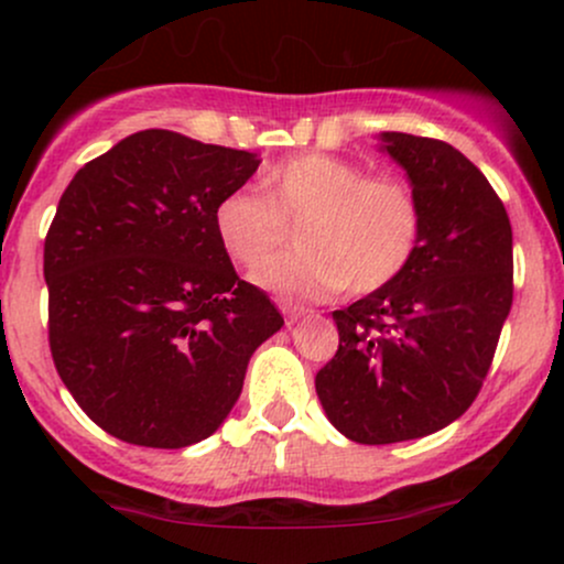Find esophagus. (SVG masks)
I'll return each mask as SVG.
<instances>
[{"instance_id":"esophagus-1","label":"esophagus","mask_w":564,"mask_h":564,"mask_svg":"<svg viewBox=\"0 0 564 564\" xmlns=\"http://www.w3.org/2000/svg\"><path fill=\"white\" fill-rule=\"evenodd\" d=\"M281 310H283V318H286V326H294L296 321H302L304 315H310L307 307H300V304H289V302H283Z\"/></svg>"}]
</instances>
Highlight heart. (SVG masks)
I'll return each instance as SVG.
<instances>
[{"instance_id": "b5f03b06", "label": "heart", "mask_w": 564, "mask_h": 564, "mask_svg": "<svg viewBox=\"0 0 564 564\" xmlns=\"http://www.w3.org/2000/svg\"><path fill=\"white\" fill-rule=\"evenodd\" d=\"M254 191L217 200L215 236L230 260L251 268L302 218L301 249L257 265L251 283L291 300H323L334 291H377L413 260L422 209L408 183L390 174L368 177L355 161L332 153H296L268 166Z\"/></svg>"}]
</instances>
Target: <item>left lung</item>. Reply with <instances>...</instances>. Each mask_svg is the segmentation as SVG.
Listing matches in <instances>:
<instances>
[{"label": "left lung", "mask_w": 564, "mask_h": 564, "mask_svg": "<svg viewBox=\"0 0 564 564\" xmlns=\"http://www.w3.org/2000/svg\"><path fill=\"white\" fill-rule=\"evenodd\" d=\"M422 209L408 268L345 310L339 349L315 392L341 435L364 445L416 440L456 422L480 392L511 310V225L501 198L443 140L381 132Z\"/></svg>", "instance_id": "obj_1"}]
</instances>
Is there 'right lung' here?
I'll use <instances>...</instances> for the list:
<instances>
[{"instance_id":"1","label":"right lung","mask_w":564,"mask_h":564,"mask_svg":"<svg viewBox=\"0 0 564 564\" xmlns=\"http://www.w3.org/2000/svg\"><path fill=\"white\" fill-rule=\"evenodd\" d=\"M249 151L142 129L74 174L44 241L50 349L108 435L185 448L217 432L254 349L283 326L215 236Z\"/></svg>"}]
</instances>
